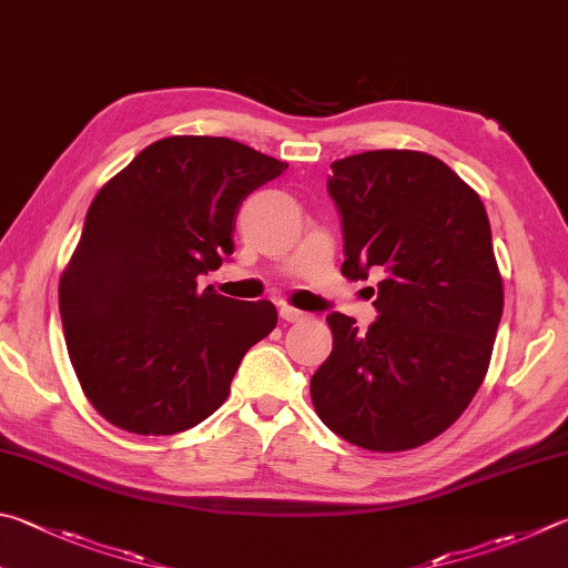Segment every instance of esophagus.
Returning <instances> with one entry per match:
<instances>
[{"instance_id":"34e87169","label":"esophagus","mask_w":568,"mask_h":568,"mask_svg":"<svg viewBox=\"0 0 568 568\" xmlns=\"http://www.w3.org/2000/svg\"><path fill=\"white\" fill-rule=\"evenodd\" d=\"M281 317L285 320V323H297V320L305 317V313L297 311V307H291V305H281Z\"/></svg>"}]
</instances>
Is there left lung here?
Returning <instances> with one entry per match:
<instances>
[{
    "instance_id": "8db88e82",
    "label": "left lung",
    "mask_w": 568,
    "mask_h": 568,
    "mask_svg": "<svg viewBox=\"0 0 568 568\" xmlns=\"http://www.w3.org/2000/svg\"><path fill=\"white\" fill-rule=\"evenodd\" d=\"M329 169L343 275L383 281L367 333L353 317L327 315L333 353L311 379L313 405L349 445L419 447L467 409L487 375L504 311L487 211L422 151H365Z\"/></svg>"
}]
</instances>
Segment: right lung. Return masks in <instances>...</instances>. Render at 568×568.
<instances>
[{
	"mask_svg": "<svg viewBox=\"0 0 568 568\" xmlns=\"http://www.w3.org/2000/svg\"><path fill=\"white\" fill-rule=\"evenodd\" d=\"M285 169L231 139L169 136L91 201L59 313L81 389L111 425L176 435L229 397L277 313L201 291L199 277L233 253L241 203Z\"/></svg>",
	"mask_w": 568,
	"mask_h": 568,
	"instance_id": "right-lung-1",
	"label": "right lung"
}]
</instances>
